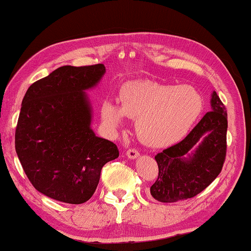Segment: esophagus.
I'll list each match as a JSON object with an SVG mask.
<instances>
[{
	"mask_svg": "<svg viewBox=\"0 0 251 251\" xmlns=\"http://www.w3.org/2000/svg\"><path fill=\"white\" fill-rule=\"evenodd\" d=\"M126 155H127V157H128V158L135 159L139 156V152H138L137 150H136V148H129V150H127Z\"/></svg>",
	"mask_w": 251,
	"mask_h": 251,
	"instance_id": "1",
	"label": "esophagus"
}]
</instances>
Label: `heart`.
I'll list each match as a JSON object with an SVG mask.
<instances>
[{
  "label": "heart",
  "mask_w": 251,
  "mask_h": 251,
  "mask_svg": "<svg viewBox=\"0 0 251 251\" xmlns=\"http://www.w3.org/2000/svg\"><path fill=\"white\" fill-rule=\"evenodd\" d=\"M118 103H104L101 116L106 124L117 127L123 116L137 120L139 137L156 147L185 137L202 109L201 97L193 87L151 80L125 84L118 94Z\"/></svg>",
  "instance_id": "b5f03b06"
}]
</instances>
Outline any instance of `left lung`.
Here are the masks:
<instances>
[{"label":"left lung","instance_id":"obj_1","mask_svg":"<svg viewBox=\"0 0 251 251\" xmlns=\"http://www.w3.org/2000/svg\"><path fill=\"white\" fill-rule=\"evenodd\" d=\"M211 110L176 145L158 152V178L151 195L160 202H177L201 194L222 172L227 151V110L217 93Z\"/></svg>","mask_w":251,"mask_h":251}]
</instances>
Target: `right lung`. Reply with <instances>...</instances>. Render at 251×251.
Returning <instances> with one entry per match:
<instances>
[{"label": "right lung", "mask_w": 251, "mask_h": 251, "mask_svg": "<svg viewBox=\"0 0 251 251\" xmlns=\"http://www.w3.org/2000/svg\"><path fill=\"white\" fill-rule=\"evenodd\" d=\"M104 73V64L65 65L25 93L15 151L34 188L55 201H87L101 168L120 155L115 144L91 128L92 107L84 91L94 87Z\"/></svg>", "instance_id": "obj_1"}]
</instances>
